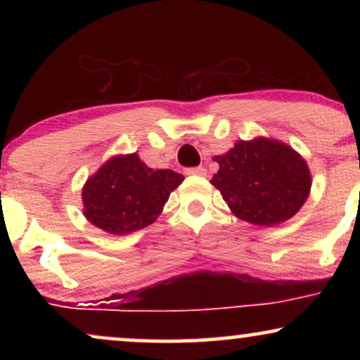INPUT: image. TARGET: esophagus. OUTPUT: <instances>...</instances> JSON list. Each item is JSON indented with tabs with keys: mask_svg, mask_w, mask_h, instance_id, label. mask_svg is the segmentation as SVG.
I'll return each instance as SVG.
<instances>
[{
	"mask_svg": "<svg viewBox=\"0 0 360 360\" xmlns=\"http://www.w3.org/2000/svg\"><path fill=\"white\" fill-rule=\"evenodd\" d=\"M185 174L186 175H200V176H205L206 175V169L205 167H190V169H185Z\"/></svg>",
	"mask_w": 360,
	"mask_h": 360,
	"instance_id": "esophagus-1",
	"label": "esophagus"
}]
</instances>
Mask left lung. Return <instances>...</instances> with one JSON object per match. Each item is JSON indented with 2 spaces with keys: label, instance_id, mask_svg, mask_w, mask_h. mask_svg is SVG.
Segmentation results:
<instances>
[{
  "label": "left lung",
  "instance_id": "left-lung-1",
  "mask_svg": "<svg viewBox=\"0 0 360 360\" xmlns=\"http://www.w3.org/2000/svg\"><path fill=\"white\" fill-rule=\"evenodd\" d=\"M214 162L219 170L211 184L238 218L252 224L275 226L290 219L311 188L307 162L277 141H240Z\"/></svg>",
  "mask_w": 360,
  "mask_h": 360
}]
</instances>
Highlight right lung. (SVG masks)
Wrapping results in <instances>:
<instances>
[{
  "mask_svg": "<svg viewBox=\"0 0 360 360\" xmlns=\"http://www.w3.org/2000/svg\"><path fill=\"white\" fill-rule=\"evenodd\" d=\"M181 181L184 175L149 169L136 154L115 157L88 179L85 216L106 233H134L154 223Z\"/></svg>",
  "mask_w": 360,
  "mask_h": 360,
  "instance_id": "1",
  "label": "right lung"
}]
</instances>
